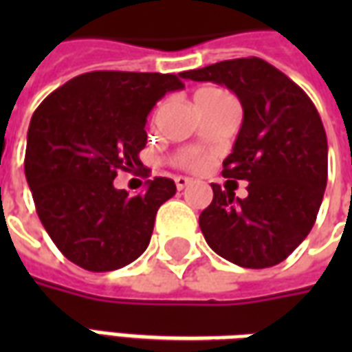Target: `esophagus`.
I'll list each match as a JSON object with an SVG mask.
<instances>
[{"label":"esophagus","mask_w":352,"mask_h":352,"mask_svg":"<svg viewBox=\"0 0 352 352\" xmlns=\"http://www.w3.org/2000/svg\"><path fill=\"white\" fill-rule=\"evenodd\" d=\"M190 184V179L188 177H175V186H177V190H183V188H186Z\"/></svg>","instance_id":"esophagus-1"}]
</instances>
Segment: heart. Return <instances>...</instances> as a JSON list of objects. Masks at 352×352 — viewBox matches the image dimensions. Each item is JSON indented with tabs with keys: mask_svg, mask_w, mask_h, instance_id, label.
Segmentation results:
<instances>
[{
	"mask_svg": "<svg viewBox=\"0 0 352 352\" xmlns=\"http://www.w3.org/2000/svg\"><path fill=\"white\" fill-rule=\"evenodd\" d=\"M226 96H230V94L221 90V88L206 87L196 92V101L209 100V98H226ZM177 166L184 169H198L204 166V158L196 151H181L177 154Z\"/></svg>",
	"mask_w": 352,
	"mask_h": 352,
	"instance_id": "heart-1",
	"label": "heart"
}]
</instances>
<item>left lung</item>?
Instances as JSON below:
<instances>
[{
    "label": "left lung",
    "mask_w": 352,
    "mask_h": 352,
    "mask_svg": "<svg viewBox=\"0 0 352 352\" xmlns=\"http://www.w3.org/2000/svg\"><path fill=\"white\" fill-rule=\"evenodd\" d=\"M236 94L243 124L222 177L247 181L249 196L211 184L213 201L199 228L217 254L241 267H272L287 258L317 221L328 179V143L317 107L302 88L256 56L224 60L181 73Z\"/></svg>",
    "instance_id": "left-lung-1"
}]
</instances>
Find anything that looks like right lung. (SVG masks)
I'll return each instance as SVG.
<instances>
[{
  "label": "right lung",
  "mask_w": 352,
  "mask_h": 352,
  "mask_svg": "<svg viewBox=\"0 0 352 352\" xmlns=\"http://www.w3.org/2000/svg\"><path fill=\"white\" fill-rule=\"evenodd\" d=\"M181 88L171 73L90 72L35 109L24 171L43 226L73 264L113 272L148 247L156 211L175 194V183L154 177L131 198L113 181L120 169L143 171L146 116Z\"/></svg>",
  "instance_id": "right-lung-1"
}]
</instances>
